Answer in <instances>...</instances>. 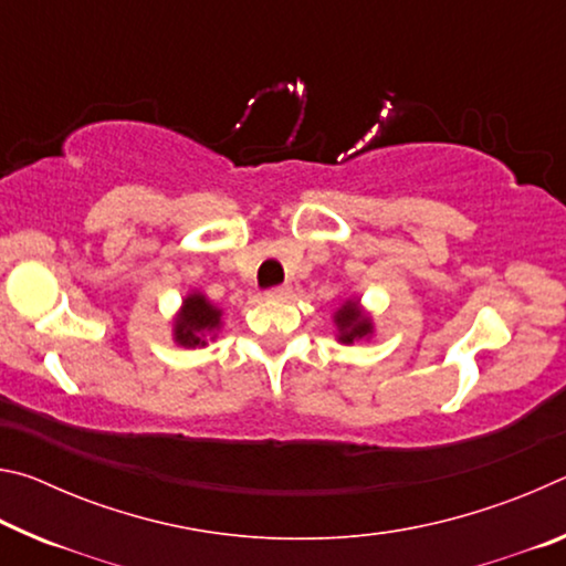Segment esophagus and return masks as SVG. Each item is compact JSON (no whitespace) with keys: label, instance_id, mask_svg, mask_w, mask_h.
<instances>
[{"label":"esophagus","instance_id":"esophagus-1","mask_svg":"<svg viewBox=\"0 0 566 566\" xmlns=\"http://www.w3.org/2000/svg\"><path fill=\"white\" fill-rule=\"evenodd\" d=\"M290 294H292V286L290 284L274 286V290L266 292V296H270V300H286V296H290Z\"/></svg>","mask_w":566,"mask_h":566}]
</instances>
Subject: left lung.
Listing matches in <instances>:
<instances>
[{
  "label": "left lung",
  "mask_w": 566,
  "mask_h": 566,
  "mask_svg": "<svg viewBox=\"0 0 566 566\" xmlns=\"http://www.w3.org/2000/svg\"><path fill=\"white\" fill-rule=\"evenodd\" d=\"M334 324H337V339L342 344H354L359 339L371 337L375 324H371L369 314L361 310L359 300H347L337 312H334Z\"/></svg>",
  "instance_id": "8db88e82"
}]
</instances>
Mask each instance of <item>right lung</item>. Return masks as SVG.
I'll return each mask as SVG.
<instances>
[{
    "label": "right lung",
    "mask_w": 566,
    "mask_h": 566,
    "mask_svg": "<svg viewBox=\"0 0 566 566\" xmlns=\"http://www.w3.org/2000/svg\"><path fill=\"white\" fill-rule=\"evenodd\" d=\"M219 327H222V310H217L202 292H191L175 317V342L187 349L205 347L207 339H214Z\"/></svg>",
    "instance_id": "1"
}]
</instances>
